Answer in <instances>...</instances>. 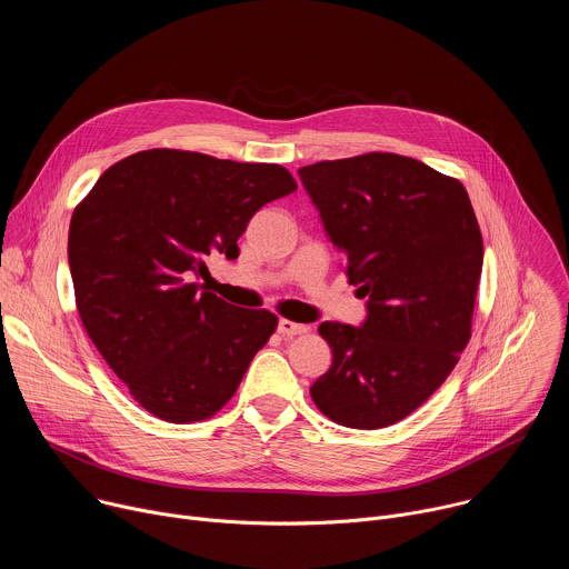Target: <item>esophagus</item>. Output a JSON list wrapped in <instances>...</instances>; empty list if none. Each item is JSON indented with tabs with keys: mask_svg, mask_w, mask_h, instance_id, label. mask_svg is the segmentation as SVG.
<instances>
[{
	"mask_svg": "<svg viewBox=\"0 0 569 569\" xmlns=\"http://www.w3.org/2000/svg\"><path fill=\"white\" fill-rule=\"evenodd\" d=\"M277 331L281 336H301V333H308V327H306V323H297V321H290V319H279Z\"/></svg>",
	"mask_w": 569,
	"mask_h": 569,
	"instance_id": "34e87169",
	"label": "esophagus"
}]
</instances>
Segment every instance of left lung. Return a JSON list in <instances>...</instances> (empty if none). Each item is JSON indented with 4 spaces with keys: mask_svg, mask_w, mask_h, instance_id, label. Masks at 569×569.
Instances as JSON below:
<instances>
[{
    "mask_svg": "<svg viewBox=\"0 0 569 569\" xmlns=\"http://www.w3.org/2000/svg\"><path fill=\"white\" fill-rule=\"evenodd\" d=\"M299 178L367 299L360 327L319 323L333 362L310 396L340 426L387 428L441 387L470 340L483 261L470 198L461 182L393 152L317 161Z\"/></svg>",
    "mask_w": 569,
    "mask_h": 569,
    "instance_id": "1",
    "label": "left lung"
}]
</instances>
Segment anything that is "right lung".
I'll use <instances>...</instances> for the list:
<instances>
[{"instance_id":"obj_1","label":"right lung","mask_w":569,"mask_h":569,"mask_svg":"<svg viewBox=\"0 0 569 569\" xmlns=\"http://www.w3.org/2000/svg\"><path fill=\"white\" fill-rule=\"evenodd\" d=\"M297 189L279 164L152 148L110 167L71 216L67 259L83 327L143 410L213 417L277 329L268 310L204 292L207 261Z\"/></svg>"}]
</instances>
